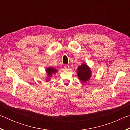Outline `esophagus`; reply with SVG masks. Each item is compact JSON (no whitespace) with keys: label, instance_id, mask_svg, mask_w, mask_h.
Masks as SVG:
<instances>
[{"label":"esophagus","instance_id":"obj_1","mask_svg":"<svg viewBox=\"0 0 130 130\" xmlns=\"http://www.w3.org/2000/svg\"><path fill=\"white\" fill-rule=\"evenodd\" d=\"M64 68L66 70H68L69 68V65H65Z\"/></svg>","mask_w":130,"mask_h":130}]
</instances>
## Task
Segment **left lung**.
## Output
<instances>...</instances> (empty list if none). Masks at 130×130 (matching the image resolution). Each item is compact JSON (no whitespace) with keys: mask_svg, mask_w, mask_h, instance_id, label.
Masks as SVG:
<instances>
[{"mask_svg":"<svg viewBox=\"0 0 130 130\" xmlns=\"http://www.w3.org/2000/svg\"><path fill=\"white\" fill-rule=\"evenodd\" d=\"M77 76L82 82H86L91 76V72L86 64H83L78 67L77 69Z\"/></svg>","mask_w":130,"mask_h":130,"instance_id":"8db88e82","label":"left lung"}]
</instances>
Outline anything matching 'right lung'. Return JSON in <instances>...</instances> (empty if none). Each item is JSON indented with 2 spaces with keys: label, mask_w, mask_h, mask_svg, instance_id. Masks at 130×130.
I'll use <instances>...</instances> for the list:
<instances>
[{
  "label": "right lung",
  "mask_w": 130,
  "mask_h": 130,
  "mask_svg": "<svg viewBox=\"0 0 130 130\" xmlns=\"http://www.w3.org/2000/svg\"><path fill=\"white\" fill-rule=\"evenodd\" d=\"M47 73L49 76H51L52 74L55 73L57 72V70L52 68H48L46 69Z\"/></svg>",
  "instance_id": "add662e5"
}]
</instances>
